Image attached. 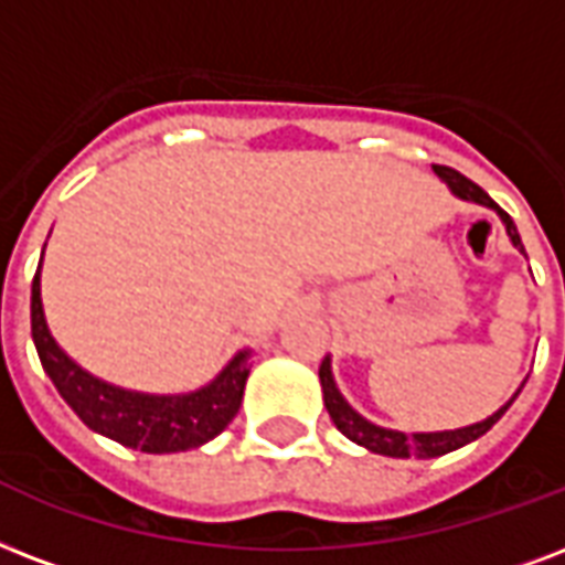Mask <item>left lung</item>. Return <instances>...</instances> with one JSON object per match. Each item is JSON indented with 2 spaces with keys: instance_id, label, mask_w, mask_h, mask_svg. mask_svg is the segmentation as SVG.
Returning a JSON list of instances; mask_svg holds the SVG:
<instances>
[{
  "instance_id": "1",
  "label": "left lung",
  "mask_w": 565,
  "mask_h": 565,
  "mask_svg": "<svg viewBox=\"0 0 565 565\" xmlns=\"http://www.w3.org/2000/svg\"><path fill=\"white\" fill-rule=\"evenodd\" d=\"M438 178L447 180V186L454 189L456 195L465 198V201H477V204L483 206H492L498 210L503 218V225H507V234H510L512 245L515 248H522V236L515 231V222L510 218V213H503L501 206L494 204L492 198L486 195L483 189L477 186L473 180H468L465 174H459L456 168H447V166H433ZM320 382H322V399H326V408H329V417L334 420L340 433L347 438H352L355 445L367 447L373 454H382V456H397V459H408V456H417V459H433V456H445L456 447L468 445V441H477L480 436H486L489 429H492L498 420L503 417V412L512 406V397L510 403L503 408H498L492 417H486L483 424H473V426H465V429H450V433H417V436H406V433H394V429H382V426L370 424L364 417L355 412V408L347 403V399L340 397L338 385H334V379H331V364L329 359L320 364Z\"/></svg>"
}]
</instances>
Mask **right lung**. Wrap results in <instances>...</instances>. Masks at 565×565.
Returning <instances> with one entry per match:
<instances>
[{
    "label": "right lung",
    "mask_w": 565,
    "mask_h": 565,
    "mask_svg": "<svg viewBox=\"0 0 565 565\" xmlns=\"http://www.w3.org/2000/svg\"><path fill=\"white\" fill-rule=\"evenodd\" d=\"M32 340L46 376L53 379L64 403L94 433L141 454H178L206 445L236 417L252 361L239 352L201 391L183 397H150L106 385L79 364H73L53 340L41 308V266L32 281Z\"/></svg>",
    "instance_id": "add662e5"
}]
</instances>
